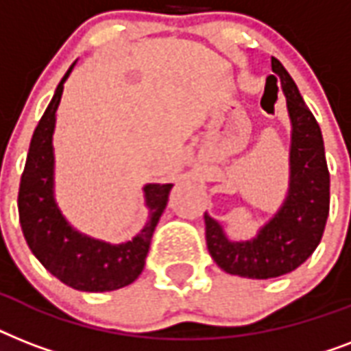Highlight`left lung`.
I'll return each mask as SVG.
<instances>
[{"label":"left lung","mask_w":351,"mask_h":351,"mask_svg":"<svg viewBox=\"0 0 351 351\" xmlns=\"http://www.w3.org/2000/svg\"><path fill=\"white\" fill-rule=\"evenodd\" d=\"M271 71L266 85L280 84L291 123L289 184L282 206L247 240H231L219 220L204 213L209 255L220 269L245 278H275L297 269L321 242L330 213L321 127L277 58H271Z\"/></svg>","instance_id":"obj_1"}]
</instances>
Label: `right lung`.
Segmentation results:
<instances>
[{
  "instance_id": "1",
  "label": "right lung",
  "mask_w": 351,
  "mask_h": 351,
  "mask_svg": "<svg viewBox=\"0 0 351 351\" xmlns=\"http://www.w3.org/2000/svg\"><path fill=\"white\" fill-rule=\"evenodd\" d=\"M69 67L58 84L51 104L43 112L30 140L29 154L19 182V224L30 251L58 280L80 291H114L134 282L147 256L154 228L164 213L173 184H145L143 198L149 219L132 240L111 244L80 233L69 224L54 197V145L56 111L63 84L73 73Z\"/></svg>"
}]
</instances>
